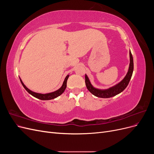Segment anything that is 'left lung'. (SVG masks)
<instances>
[{
    "mask_svg": "<svg viewBox=\"0 0 154 154\" xmlns=\"http://www.w3.org/2000/svg\"><path fill=\"white\" fill-rule=\"evenodd\" d=\"M134 70V62H133V57L131 52L130 51V66L128 71L127 74V75L124 78L123 80L119 82L118 84L116 85L109 88L108 89L105 90H101L97 89V88H94L93 87L89 81V79L85 74V85L87 88V89L93 95H94L96 97H102V98H109V97H113L116 95L119 94L120 92L123 91L125 88L128 85L129 82L131 79L132 73Z\"/></svg>",
    "mask_w": 154,
    "mask_h": 154,
    "instance_id": "obj_1",
    "label": "left lung"
}]
</instances>
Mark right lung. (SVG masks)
<instances>
[{
	"mask_svg": "<svg viewBox=\"0 0 154 154\" xmlns=\"http://www.w3.org/2000/svg\"><path fill=\"white\" fill-rule=\"evenodd\" d=\"M69 76V75L68 74V75L66 76V78H65V80L63 83L62 86L61 87V88H59L58 90H57V91H54L53 92L48 93V94H38V93H36V92H34L30 91L29 89H28V88H27L25 86V85L24 84V83H23V82H22L20 79V80L21 83H22V85H23V87H24L25 89L27 92H28L30 94H31L32 96H34V97H36V98H38V99L41 100H53L54 98H56L57 97L60 96L64 92V91L66 90V87H67V79H68Z\"/></svg>",
	"mask_w": 154,
	"mask_h": 154,
	"instance_id": "add662e5",
	"label": "right lung"
}]
</instances>
